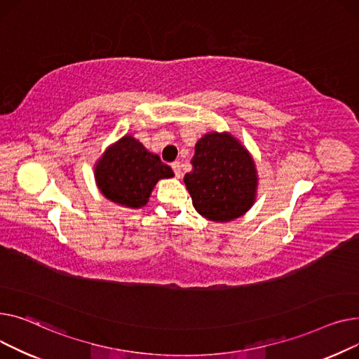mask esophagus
I'll use <instances>...</instances> for the list:
<instances>
[{
  "label": "esophagus",
  "mask_w": 359,
  "mask_h": 359,
  "mask_svg": "<svg viewBox=\"0 0 359 359\" xmlns=\"http://www.w3.org/2000/svg\"><path fill=\"white\" fill-rule=\"evenodd\" d=\"M171 166H172V171L175 172V177L181 178V163L180 162H174Z\"/></svg>",
  "instance_id": "esophagus-1"
}]
</instances>
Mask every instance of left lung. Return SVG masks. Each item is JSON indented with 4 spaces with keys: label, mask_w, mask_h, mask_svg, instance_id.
<instances>
[{
    "label": "left lung",
    "mask_w": 359,
    "mask_h": 359,
    "mask_svg": "<svg viewBox=\"0 0 359 359\" xmlns=\"http://www.w3.org/2000/svg\"><path fill=\"white\" fill-rule=\"evenodd\" d=\"M193 171L184 182L197 212L212 222H231L254 205L258 171L246 147L229 132H208L196 143Z\"/></svg>",
    "instance_id": "8db88e82"
}]
</instances>
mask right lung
I'll list each match as a JSON object with an SVG mask.
<instances>
[{
    "instance_id": "1",
    "label": "right lung",
    "mask_w": 359,
    "mask_h": 359,
    "mask_svg": "<svg viewBox=\"0 0 359 359\" xmlns=\"http://www.w3.org/2000/svg\"><path fill=\"white\" fill-rule=\"evenodd\" d=\"M172 177L171 166L130 135L111 143L94 165L100 193L111 203L133 210L147 204L159 180Z\"/></svg>"
}]
</instances>
